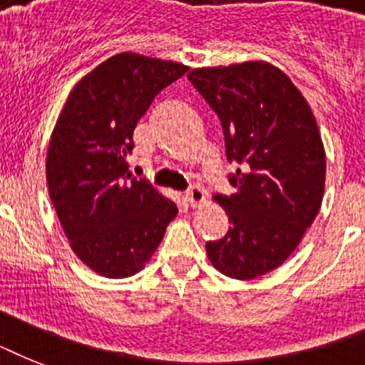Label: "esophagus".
Returning <instances> with one entry per match:
<instances>
[{"label": "esophagus", "mask_w": 365, "mask_h": 365, "mask_svg": "<svg viewBox=\"0 0 365 365\" xmlns=\"http://www.w3.org/2000/svg\"><path fill=\"white\" fill-rule=\"evenodd\" d=\"M185 199H187L189 206H193V208L195 206L202 205V202L206 200L205 189H200V187H197V185H193V187L187 191V195H185Z\"/></svg>", "instance_id": "esophagus-1"}]
</instances>
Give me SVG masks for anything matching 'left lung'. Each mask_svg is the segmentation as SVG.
<instances>
[{
	"label": "left lung",
	"mask_w": 365,
	"mask_h": 365,
	"mask_svg": "<svg viewBox=\"0 0 365 365\" xmlns=\"http://www.w3.org/2000/svg\"><path fill=\"white\" fill-rule=\"evenodd\" d=\"M187 79L220 117L233 195H216L231 227L206 242L217 271L239 280L288 259L324 197L326 153L307 100L265 62L189 71Z\"/></svg>",
	"instance_id": "left-lung-1"
}]
</instances>
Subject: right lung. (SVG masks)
<instances>
[{
    "label": "right lung",
    "mask_w": 365,
    "mask_h": 365,
    "mask_svg": "<svg viewBox=\"0 0 365 365\" xmlns=\"http://www.w3.org/2000/svg\"><path fill=\"white\" fill-rule=\"evenodd\" d=\"M187 66L134 53L111 56L77 83L47 151V183L71 250L108 278L143 267L178 206L130 176L132 132Z\"/></svg>",
    "instance_id": "1"
}]
</instances>
